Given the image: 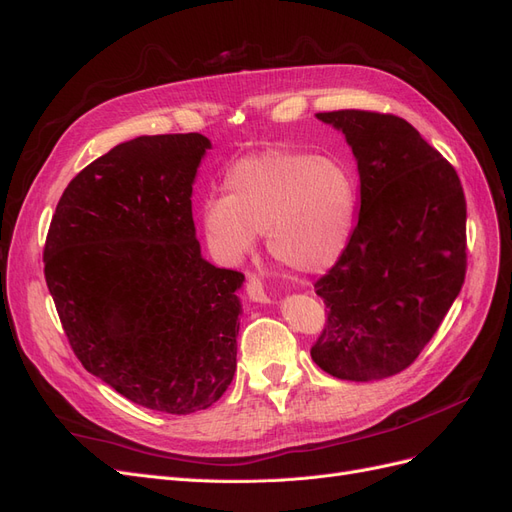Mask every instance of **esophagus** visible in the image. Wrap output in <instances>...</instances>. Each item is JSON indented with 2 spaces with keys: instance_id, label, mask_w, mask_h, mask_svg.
<instances>
[{
  "instance_id": "34e87169",
  "label": "esophagus",
  "mask_w": 512,
  "mask_h": 512,
  "mask_svg": "<svg viewBox=\"0 0 512 512\" xmlns=\"http://www.w3.org/2000/svg\"><path fill=\"white\" fill-rule=\"evenodd\" d=\"M245 290H247V297H250V301H254V303H267V301H271L269 299V292L265 290V284H262V280H260L258 275H247Z\"/></svg>"
}]
</instances>
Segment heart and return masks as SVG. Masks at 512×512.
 Returning <instances> with one entry per match:
<instances>
[{
	"mask_svg": "<svg viewBox=\"0 0 512 512\" xmlns=\"http://www.w3.org/2000/svg\"><path fill=\"white\" fill-rule=\"evenodd\" d=\"M226 192L203 209L207 239L224 258H243L265 232L271 256L294 271H324L342 256L356 183L339 160L269 149L232 164Z\"/></svg>",
	"mask_w": 512,
	"mask_h": 512,
	"instance_id": "heart-1",
	"label": "heart"
}]
</instances>
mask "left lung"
Instances as JSON below:
<instances>
[{"label": "left lung", "instance_id": "left-lung-1", "mask_svg": "<svg viewBox=\"0 0 512 512\" xmlns=\"http://www.w3.org/2000/svg\"><path fill=\"white\" fill-rule=\"evenodd\" d=\"M318 119L352 147L361 213L314 284L327 322L312 359L339 380L389 378L416 361L466 280V196L453 164L406 119L359 108Z\"/></svg>", "mask_w": 512, "mask_h": 512}]
</instances>
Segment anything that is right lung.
Returning a JSON list of instances; mask_svg holds the SVG:
<instances>
[{
    "mask_svg": "<svg viewBox=\"0 0 512 512\" xmlns=\"http://www.w3.org/2000/svg\"><path fill=\"white\" fill-rule=\"evenodd\" d=\"M209 138L138 136L85 166L61 194L44 280L76 359L138 404L190 414L237 369L243 273L200 256L192 183Z\"/></svg>",
    "mask_w": 512,
    "mask_h": 512,
    "instance_id": "right-lung-1",
    "label": "right lung"
}]
</instances>
